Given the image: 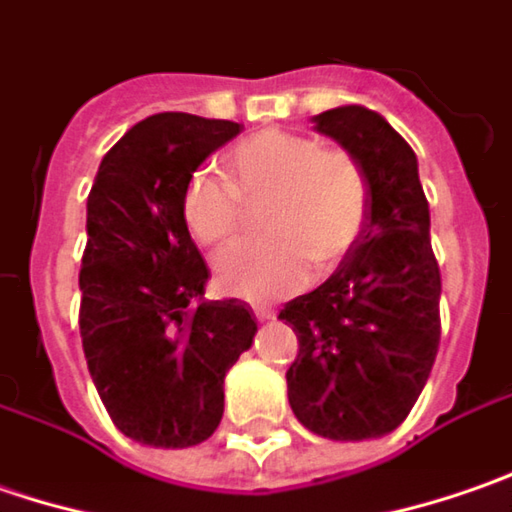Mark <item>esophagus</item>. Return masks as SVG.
<instances>
[{"mask_svg": "<svg viewBox=\"0 0 512 512\" xmlns=\"http://www.w3.org/2000/svg\"><path fill=\"white\" fill-rule=\"evenodd\" d=\"M257 321H272L275 318V309H266V306H255Z\"/></svg>", "mask_w": 512, "mask_h": 512, "instance_id": "1", "label": "esophagus"}]
</instances>
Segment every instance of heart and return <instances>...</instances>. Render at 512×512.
Segmentation results:
<instances>
[{"label":"heart","mask_w":512,"mask_h":512,"mask_svg":"<svg viewBox=\"0 0 512 512\" xmlns=\"http://www.w3.org/2000/svg\"><path fill=\"white\" fill-rule=\"evenodd\" d=\"M263 243L226 255L217 283L234 298L269 303L300 289L309 269L329 275L364 232L369 189L361 163L312 137L263 131L232 154L229 183L197 171L183 191V223L212 252H226L260 209Z\"/></svg>","instance_id":"1"}]
</instances>
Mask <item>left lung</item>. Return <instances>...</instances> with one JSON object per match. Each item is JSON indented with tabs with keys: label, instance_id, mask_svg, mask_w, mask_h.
<instances>
[{
	"label": "left lung",
	"instance_id": "1",
	"mask_svg": "<svg viewBox=\"0 0 512 512\" xmlns=\"http://www.w3.org/2000/svg\"><path fill=\"white\" fill-rule=\"evenodd\" d=\"M315 128L361 163L369 212L341 266L280 309L298 335V358L286 369L289 404L315 435L364 441L392 433L430 378L441 272L407 140L364 105L323 111Z\"/></svg>",
	"mask_w": 512,
	"mask_h": 512
}]
</instances>
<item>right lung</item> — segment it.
<instances>
[{
  "instance_id": "right-lung-1",
  "label": "right lung",
  "mask_w": 512,
  "mask_h": 512,
  "mask_svg": "<svg viewBox=\"0 0 512 512\" xmlns=\"http://www.w3.org/2000/svg\"><path fill=\"white\" fill-rule=\"evenodd\" d=\"M240 123L166 111L137 123L102 157L88 194L79 269V335L117 430L183 450L223 418V378L252 346L240 300H200L209 266L183 223L197 166Z\"/></svg>"
}]
</instances>
